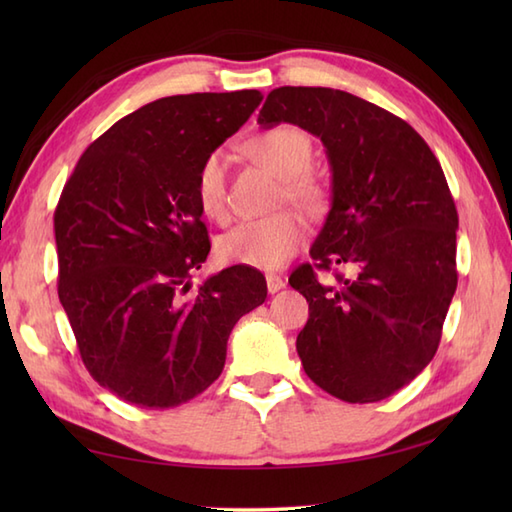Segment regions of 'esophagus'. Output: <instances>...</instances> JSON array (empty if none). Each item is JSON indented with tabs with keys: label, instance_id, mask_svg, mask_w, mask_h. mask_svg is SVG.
<instances>
[{
	"label": "esophagus",
	"instance_id": "34e87169",
	"mask_svg": "<svg viewBox=\"0 0 512 512\" xmlns=\"http://www.w3.org/2000/svg\"><path fill=\"white\" fill-rule=\"evenodd\" d=\"M266 286H268V292H270V295H275V292H279L281 288H286V281L281 279L279 275H273V273H270V275H266Z\"/></svg>",
	"mask_w": 512,
	"mask_h": 512
}]
</instances>
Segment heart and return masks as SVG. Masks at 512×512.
<instances>
[{
  "mask_svg": "<svg viewBox=\"0 0 512 512\" xmlns=\"http://www.w3.org/2000/svg\"><path fill=\"white\" fill-rule=\"evenodd\" d=\"M248 154L259 165L281 178V200L299 206L310 215L323 211L328 202V187L310 171L314 147L310 136L295 125H279L248 140ZM226 176L228 156L224 149H213L200 162L195 173V198L211 220L226 217ZM308 242V226L297 213H277L262 220L237 224L220 237L217 253L228 264L275 270L297 255Z\"/></svg>",
  "mask_w": 512,
  "mask_h": 512,
  "instance_id": "obj_1",
  "label": "heart"
}]
</instances>
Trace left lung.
Wrapping results in <instances>:
<instances>
[{"label":"left lung","mask_w":512,"mask_h":512,"mask_svg":"<svg viewBox=\"0 0 512 512\" xmlns=\"http://www.w3.org/2000/svg\"><path fill=\"white\" fill-rule=\"evenodd\" d=\"M257 123L319 136L332 167L314 264L288 279L310 306L297 336L303 369L345 402L396 394L436 356L458 286V211L438 158L402 118L332 88H277ZM330 269L334 282L318 279Z\"/></svg>","instance_id":"8db88e82"}]
</instances>
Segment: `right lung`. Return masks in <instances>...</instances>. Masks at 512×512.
<instances>
[{
	"instance_id": "1",
	"label": "right lung",
	"mask_w": 512,
	"mask_h": 512,
	"mask_svg": "<svg viewBox=\"0 0 512 512\" xmlns=\"http://www.w3.org/2000/svg\"><path fill=\"white\" fill-rule=\"evenodd\" d=\"M262 92L165 96L83 151L54 211L59 299L90 376L129 405L167 409L222 374L226 341L266 279L231 266L191 292L211 250L195 173Z\"/></svg>"
}]
</instances>
